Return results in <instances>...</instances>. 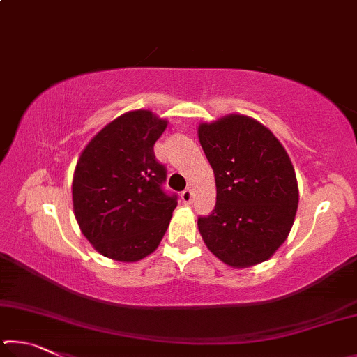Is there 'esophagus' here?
<instances>
[{
	"label": "esophagus",
	"instance_id": "esophagus-1",
	"mask_svg": "<svg viewBox=\"0 0 357 357\" xmlns=\"http://www.w3.org/2000/svg\"><path fill=\"white\" fill-rule=\"evenodd\" d=\"M181 198H183V202L185 204H190L192 200H193V192L192 189H185L183 193H181Z\"/></svg>",
	"mask_w": 357,
	"mask_h": 357
}]
</instances>
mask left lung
Returning <instances> with one entry per match:
<instances>
[{"mask_svg":"<svg viewBox=\"0 0 357 357\" xmlns=\"http://www.w3.org/2000/svg\"><path fill=\"white\" fill-rule=\"evenodd\" d=\"M215 178V206L198 217L204 244L223 263L247 268L273 257L298 211L296 173L273 132L244 114L200 124Z\"/></svg>","mask_w":357,"mask_h":357,"instance_id":"left-lung-1","label":"left lung"}]
</instances>
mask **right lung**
<instances>
[{
	"instance_id": "right-lung-1",
	"label": "right lung",
	"mask_w": 357,
	"mask_h": 357,
	"mask_svg": "<svg viewBox=\"0 0 357 357\" xmlns=\"http://www.w3.org/2000/svg\"><path fill=\"white\" fill-rule=\"evenodd\" d=\"M167 121L149 110L121 114L96 135L77 162L72 200L89 243L116 261H138L153 253L178 204L165 190L167 168L154 144Z\"/></svg>"
}]
</instances>
